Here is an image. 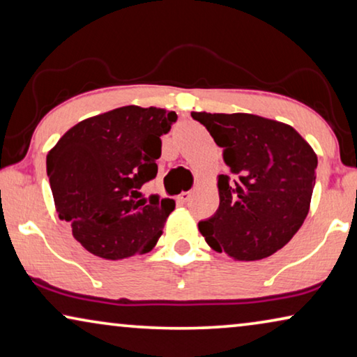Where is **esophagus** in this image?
<instances>
[{
	"mask_svg": "<svg viewBox=\"0 0 357 357\" xmlns=\"http://www.w3.org/2000/svg\"><path fill=\"white\" fill-rule=\"evenodd\" d=\"M190 195H192V192H190V190H188V192H181L178 195V200L181 202V204H185V202L190 200Z\"/></svg>",
	"mask_w": 357,
	"mask_h": 357,
	"instance_id": "34e87169",
	"label": "esophagus"
}]
</instances>
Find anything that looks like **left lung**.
Listing matches in <instances>:
<instances>
[{
    "label": "left lung",
    "mask_w": 357,
    "mask_h": 357,
    "mask_svg": "<svg viewBox=\"0 0 357 357\" xmlns=\"http://www.w3.org/2000/svg\"><path fill=\"white\" fill-rule=\"evenodd\" d=\"M232 173L218 179L220 206L199 229L208 245L237 261L280 250L310 211L317 157L294 128L252 114L192 112Z\"/></svg>",
    "instance_id": "obj_1"
}]
</instances>
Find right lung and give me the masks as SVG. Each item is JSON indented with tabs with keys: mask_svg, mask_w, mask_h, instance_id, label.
Masks as SVG:
<instances>
[{
	"mask_svg": "<svg viewBox=\"0 0 357 357\" xmlns=\"http://www.w3.org/2000/svg\"><path fill=\"white\" fill-rule=\"evenodd\" d=\"M176 120L174 112L126 105L79 121L47 153L56 210L89 253L123 259L155 247L174 202L137 197L157 176L162 136Z\"/></svg>",
	"mask_w": 357,
	"mask_h": 357,
	"instance_id": "1",
	"label": "right lung"
}]
</instances>
